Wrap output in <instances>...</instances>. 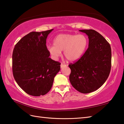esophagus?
<instances>
[{"instance_id": "obj_1", "label": "esophagus", "mask_w": 124, "mask_h": 124, "mask_svg": "<svg viewBox=\"0 0 124 124\" xmlns=\"http://www.w3.org/2000/svg\"><path fill=\"white\" fill-rule=\"evenodd\" d=\"M66 66H67L66 64H61V68H63V67H66Z\"/></svg>"}]
</instances>
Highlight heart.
Masks as SVG:
<instances>
[{
  "label": "heart",
  "instance_id": "heart-1",
  "mask_svg": "<svg viewBox=\"0 0 124 124\" xmlns=\"http://www.w3.org/2000/svg\"><path fill=\"white\" fill-rule=\"evenodd\" d=\"M88 44V39L84 35L60 34L53 40L54 46L48 47L49 53L55 59L64 55L70 61H76L84 55Z\"/></svg>",
  "mask_w": 124,
  "mask_h": 124
}]
</instances>
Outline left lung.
Wrapping results in <instances>:
<instances>
[{
  "instance_id": "obj_1",
  "label": "left lung",
  "mask_w": 124,
  "mask_h": 124,
  "mask_svg": "<svg viewBox=\"0 0 124 124\" xmlns=\"http://www.w3.org/2000/svg\"><path fill=\"white\" fill-rule=\"evenodd\" d=\"M88 35L87 50L78 61L70 63L69 81L75 89L87 94L95 91L107 80L111 68V48L102 35L94 30H81Z\"/></svg>"
}]
</instances>
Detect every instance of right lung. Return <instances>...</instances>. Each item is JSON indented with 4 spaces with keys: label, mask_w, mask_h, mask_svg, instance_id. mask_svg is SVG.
Returning a JSON list of instances; mask_svg holds the SVG:
<instances>
[{
    "label": "right lung",
    "mask_w": 124,
    "mask_h": 124,
    "mask_svg": "<svg viewBox=\"0 0 124 124\" xmlns=\"http://www.w3.org/2000/svg\"><path fill=\"white\" fill-rule=\"evenodd\" d=\"M53 30L31 32L20 39L13 49V77L19 86L30 95L39 96L48 93L60 70L61 63L49 57L46 46V38Z\"/></svg>",
    "instance_id": "add662e5"
}]
</instances>
